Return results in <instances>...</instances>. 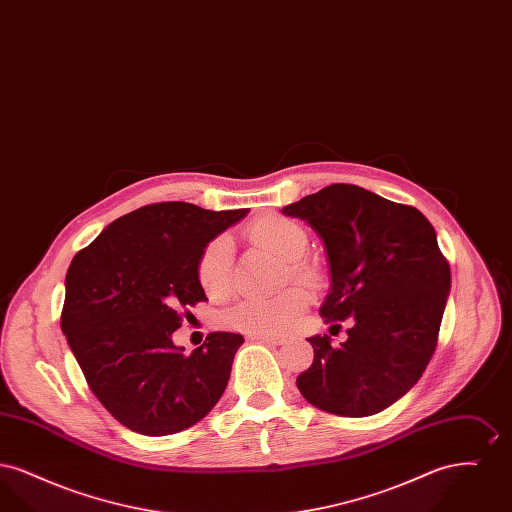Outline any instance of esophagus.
Instances as JSON below:
<instances>
[{
    "mask_svg": "<svg viewBox=\"0 0 512 512\" xmlns=\"http://www.w3.org/2000/svg\"><path fill=\"white\" fill-rule=\"evenodd\" d=\"M249 338L255 341H261V343H268V345H282L286 338H280V336H268V334H249Z\"/></svg>",
    "mask_w": 512,
    "mask_h": 512,
    "instance_id": "1",
    "label": "esophagus"
}]
</instances>
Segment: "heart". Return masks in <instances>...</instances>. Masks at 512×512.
<instances>
[{
	"label": "heart",
	"mask_w": 512,
	"mask_h": 512,
	"mask_svg": "<svg viewBox=\"0 0 512 512\" xmlns=\"http://www.w3.org/2000/svg\"><path fill=\"white\" fill-rule=\"evenodd\" d=\"M244 236L257 247L284 261L286 280L313 284L317 268L303 259L309 236L297 220L267 213L245 226ZM197 284L209 297H224L234 284V247L228 236H217L201 249L195 263ZM311 303V293L301 286L290 288L272 299H242L226 313L222 324L253 334L278 336L288 332Z\"/></svg>",
	"instance_id": "1"
}]
</instances>
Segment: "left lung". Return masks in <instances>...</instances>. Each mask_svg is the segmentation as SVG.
<instances>
[{
	"mask_svg": "<svg viewBox=\"0 0 512 512\" xmlns=\"http://www.w3.org/2000/svg\"><path fill=\"white\" fill-rule=\"evenodd\" d=\"M284 215L309 222L326 247L332 292L320 317L351 322L340 347L328 336L309 338L315 359L297 388L326 413L388 409L418 382L438 345L451 268L434 226L413 205L355 184H330Z\"/></svg>",
	"mask_w": 512,
	"mask_h": 512,
	"instance_id": "obj_1",
	"label": "left lung"
}]
</instances>
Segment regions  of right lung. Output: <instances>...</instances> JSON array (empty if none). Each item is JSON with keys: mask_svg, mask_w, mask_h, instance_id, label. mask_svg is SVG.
<instances>
[{"mask_svg": "<svg viewBox=\"0 0 512 512\" xmlns=\"http://www.w3.org/2000/svg\"><path fill=\"white\" fill-rule=\"evenodd\" d=\"M245 213L151 203L111 222L74 255L61 330L90 390L128 430L182 432L226 390L244 338L211 332L186 355L172 332L188 307L207 301L195 278L201 249Z\"/></svg>", "mask_w": 512, "mask_h": 512, "instance_id": "right-lung-1", "label": "right lung"}]
</instances>
